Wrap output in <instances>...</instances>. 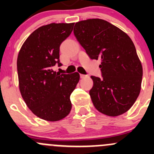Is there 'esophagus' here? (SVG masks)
<instances>
[{
  "mask_svg": "<svg viewBox=\"0 0 154 154\" xmlns=\"http://www.w3.org/2000/svg\"><path fill=\"white\" fill-rule=\"evenodd\" d=\"M80 78H84V77H87V76L85 75V74H80Z\"/></svg>",
  "mask_w": 154,
  "mask_h": 154,
  "instance_id": "esophagus-1",
  "label": "esophagus"
}]
</instances>
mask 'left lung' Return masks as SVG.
Here are the masks:
<instances>
[{
  "mask_svg": "<svg viewBox=\"0 0 154 154\" xmlns=\"http://www.w3.org/2000/svg\"><path fill=\"white\" fill-rule=\"evenodd\" d=\"M74 34L91 60H101V78L91 76L89 91L94 107L103 114L118 116L133 105L141 90L142 66L131 38L105 20L77 22Z\"/></svg>",
  "mask_w": 154,
  "mask_h": 154,
  "instance_id": "obj_1",
  "label": "left lung"
}]
</instances>
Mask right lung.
Here are the masks:
<instances>
[{"mask_svg": "<svg viewBox=\"0 0 154 154\" xmlns=\"http://www.w3.org/2000/svg\"><path fill=\"white\" fill-rule=\"evenodd\" d=\"M74 23L42 26L26 39L17 60L19 89L31 111L42 119L61 120L71 109L70 95L80 80L77 72L60 74V47L70 35Z\"/></svg>", "mask_w": 154, "mask_h": 154, "instance_id": "obj_1", "label": "right lung"}]
</instances>
